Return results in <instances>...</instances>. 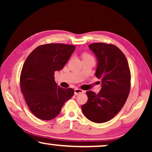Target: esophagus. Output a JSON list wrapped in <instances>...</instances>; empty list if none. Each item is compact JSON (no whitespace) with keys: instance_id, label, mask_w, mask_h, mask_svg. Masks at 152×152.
Wrapping results in <instances>:
<instances>
[{"instance_id":"1","label":"esophagus","mask_w":152,"mask_h":152,"mask_svg":"<svg viewBox=\"0 0 152 152\" xmlns=\"http://www.w3.org/2000/svg\"><path fill=\"white\" fill-rule=\"evenodd\" d=\"M84 93V91H82V89H80V88H75V95H78L80 94V93Z\"/></svg>"}]
</instances>
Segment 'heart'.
<instances>
[{
  "label": "heart",
  "instance_id": "1",
  "mask_svg": "<svg viewBox=\"0 0 152 152\" xmlns=\"http://www.w3.org/2000/svg\"><path fill=\"white\" fill-rule=\"evenodd\" d=\"M91 57V56L89 55L88 54H87V53L83 54V58H84V57Z\"/></svg>",
  "mask_w": 152,
  "mask_h": 152
}]
</instances>
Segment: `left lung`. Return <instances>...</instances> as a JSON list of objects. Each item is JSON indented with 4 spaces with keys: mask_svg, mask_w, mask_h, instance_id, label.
Listing matches in <instances>:
<instances>
[{
    "mask_svg": "<svg viewBox=\"0 0 152 152\" xmlns=\"http://www.w3.org/2000/svg\"><path fill=\"white\" fill-rule=\"evenodd\" d=\"M96 56L95 76L102 81L98 94L86 92L88 101L82 106L87 119L103 123L117 115L125 104L130 91L131 73L123 53L112 44L94 43L88 45Z\"/></svg>",
    "mask_w": 152,
    "mask_h": 152,
    "instance_id": "8db88e82",
    "label": "left lung"
}]
</instances>
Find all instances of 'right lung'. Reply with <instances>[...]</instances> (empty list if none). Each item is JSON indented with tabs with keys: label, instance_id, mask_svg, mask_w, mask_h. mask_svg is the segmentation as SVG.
<instances>
[{
	"label": "right lung",
	"instance_id": "1",
	"mask_svg": "<svg viewBox=\"0 0 152 152\" xmlns=\"http://www.w3.org/2000/svg\"><path fill=\"white\" fill-rule=\"evenodd\" d=\"M75 49L73 45L48 43L36 48L27 57L20 73V89L29 109L39 119L57 117L74 95L72 88L57 86L54 75L64 68Z\"/></svg>",
	"mask_w": 152,
	"mask_h": 152
}]
</instances>
